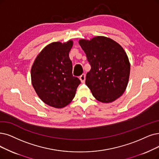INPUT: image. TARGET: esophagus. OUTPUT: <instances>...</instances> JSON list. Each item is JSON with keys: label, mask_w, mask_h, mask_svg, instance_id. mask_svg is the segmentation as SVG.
Listing matches in <instances>:
<instances>
[{"label": "esophagus", "mask_w": 159, "mask_h": 159, "mask_svg": "<svg viewBox=\"0 0 159 159\" xmlns=\"http://www.w3.org/2000/svg\"><path fill=\"white\" fill-rule=\"evenodd\" d=\"M80 80H81V83H84L85 80V75L84 74H81V75L80 76Z\"/></svg>", "instance_id": "obj_1"}]
</instances>
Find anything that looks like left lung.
<instances>
[{
  "label": "left lung",
  "mask_w": 159,
  "mask_h": 159,
  "mask_svg": "<svg viewBox=\"0 0 159 159\" xmlns=\"http://www.w3.org/2000/svg\"><path fill=\"white\" fill-rule=\"evenodd\" d=\"M79 43L91 66L85 84L97 100L109 103L120 97L128 85L130 65L128 56L118 43L105 36Z\"/></svg>",
  "instance_id": "obj_1"
}]
</instances>
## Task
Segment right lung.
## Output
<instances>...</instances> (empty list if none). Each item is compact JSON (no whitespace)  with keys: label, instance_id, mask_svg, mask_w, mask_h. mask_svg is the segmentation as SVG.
I'll use <instances>...</instances> for the list:
<instances>
[{"label":"right lung","instance_id":"right-lung-1","mask_svg":"<svg viewBox=\"0 0 159 159\" xmlns=\"http://www.w3.org/2000/svg\"><path fill=\"white\" fill-rule=\"evenodd\" d=\"M73 42L49 44L37 56L31 68L32 84L44 103L62 108L71 102L81 81L72 75L69 52Z\"/></svg>","mask_w":159,"mask_h":159}]
</instances>
